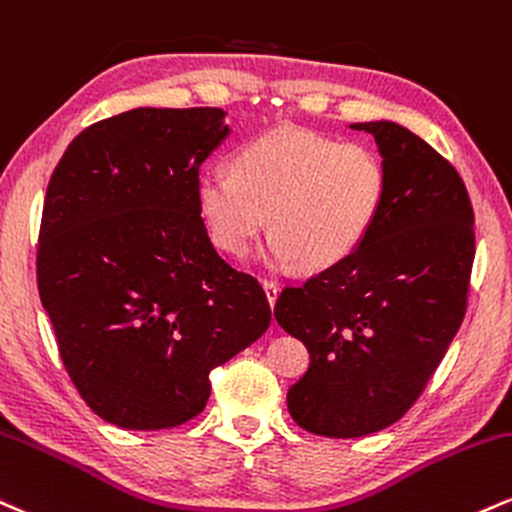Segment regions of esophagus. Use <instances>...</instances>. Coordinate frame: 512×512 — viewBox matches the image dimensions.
<instances>
[{"label":"esophagus","instance_id":"1","mask_svg":"<svg viewBox=\"0 0 512 512\" xmlns=\"http://www.w3.org/2000/svg\"><path fill=\"white\" fill-rule=\"evenodd\" d=\"M262 286H264V291H267V300H269V305L274 307L276 298H279V283L272 281V279H264V281H262Z\"/></svg>","mask_w":512,"mask_h":512}]
</instances>
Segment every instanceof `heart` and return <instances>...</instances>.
<instances>
[{
  "label": "heart",
  "mask_w": 512,
  "mask_h": 512,
  "mask_svg": "<svg viewBox=\"0 0 512 512\" xmlns=\"http://www.w3.org/2000/svg\"><path fill=\"white\" fill-rule=\"evenodd\" d=\"M195 195L219 250L245 255L269 224V262L324 272L360 250L377 224L386 169L365 145L276 128L240 145L231 171H200Z\"/></svg>",
  "instance_id": "1"
}]
</instances>
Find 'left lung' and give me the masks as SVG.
<instances>
[{
    "mask_svg": "<svg viewBox=\"0 0 512 512\" xmlns=\"http://www.w3.org/2000/svg\"><path fill=\"white\" fill-rule=\"evenodd\" d=\"M353 128L384 157L377 224L346 262L286 286L274 307L310 353L288 412L326 439L374 434L415 405L463 324L474 262V212L455 166L398 123Z\"/></svg>",
    "mask_w": 512,
    "mask_h": 512,
    "instance_id": "1",
    "label": "left lung"
}]
</instances>
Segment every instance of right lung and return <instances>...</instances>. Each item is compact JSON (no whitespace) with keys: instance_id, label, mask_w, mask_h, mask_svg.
Wrapping results in <instances>:
<instances>
[{"instance_id":"1","label":"right lung","mask_w":512,"mask_h":512,"mask_svg":"<svg viewBox=\"0 0 512 512\" xmlns=\"http://www.w3.org/2000/svg\"><path fill=\"white\" fill-rule=\"evenodd\" d=\"M217 107H140L80 131L49 178L38 291L66 372L95 415L157 432L205 410L209 374L269 322L197 207L200 166L229 133Z\"/></svg>"}]
</instances>
